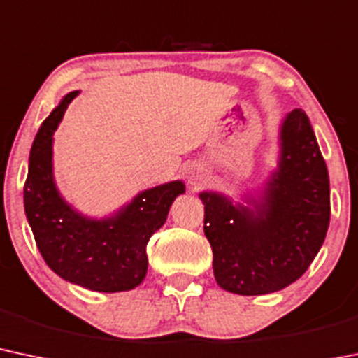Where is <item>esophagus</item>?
I'll return each instance as SVG.
<instances>
[{
	"instance_id": "esophagus-1",
	"label": "esophagus",
	"mask_w": 358,
	"mask_h": 358,
	"mask_svg": "<svg viewBox=\"0 0 358 358\" xmlns=\"http://www.w3.org/2000/svg\"><path fill=\"white\" fill-rule=\"evenodd\" d=\"M187 182L192 188H199L206 182V170L202 166H197V164H192V166L187 168Z\"/></svg>"
}]
</instances>
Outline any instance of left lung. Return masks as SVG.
Wrapping results in <instances>:
<instances>
[{
	"mask_svg": "<svg viewBox=\"0 0 358 358\" xmlns=\"http://www.w3.org/2000/svg\"><path fill=\"white\" fill-rule=\"evenodd\" d=\"M203 233L219 287L263 296L302 277L329 226V176L308 115L292 110L278 129L277 166L233 200L203 190Z\"/></svg>",
	"mask_w": 358,
	"mask_h": 358,
	"instance_id": "8db88e82",
	"label": "left lung"
}]
</instances>
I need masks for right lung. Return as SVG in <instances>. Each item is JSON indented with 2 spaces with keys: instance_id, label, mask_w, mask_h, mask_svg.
I'll return each instance as SVG.
<instances>
[{
  "instance_id": "1",
  "label": "right lung",
  "mask_w": 358,
  "mask_h": 358,
  "mask_svg": "<svg viewBox=\"0 0 358 358\" xmlns=\"http://www.w3.org/2000/svg\"><path fill=\"white\" fill-rule=\"evenodd\" d=\"M78 95L80 90L62 98L35 137L23 188L27 221L54 273L95 292H125L146 277L149 238L166 222L171 203L185 194V183L173 180L139 192L103 217L71 206L54 178V132Z\"/></svg>"
}]
</instances>
